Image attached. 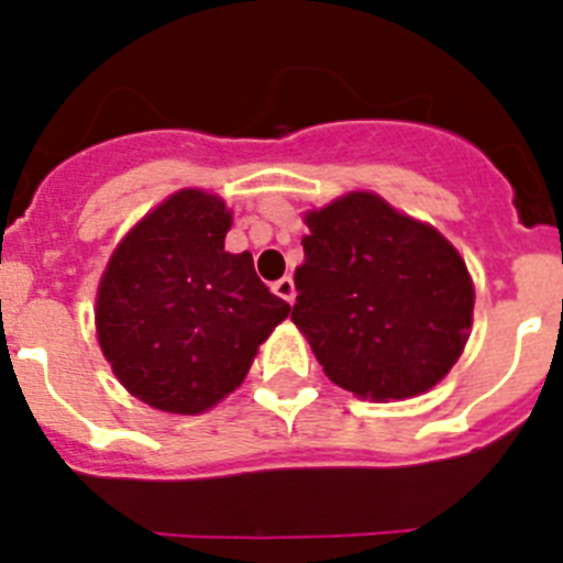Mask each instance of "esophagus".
<instances>
[{"label": "esophagus", "mask_w": 563, "mask_h": 563, "mask_svg": "<svg viewBox=\"0 0 563 563\" xmlns=\"http://www.w3.org/2000/svg\"><path fill=\"white\" fill-rule=\"evenodd\" d=\"M274 292L279 295L282 300H287V303H295V282L289 279V276H284V279L274 282Z\"/></svg>", "instance_id": "esophagus-1"}]
</instances>
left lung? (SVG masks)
<instances>
[{
  "mask_svg": "<svg viewBox=\"0 0 563 563\" xmlns=\"http://www.w3.org/2000/svg\"><path fill=\"white\" fill-rule=\"evenodd\" d=\"M292 322L328 380L369 402L435 388L468 344L476 289L463 254L375 191L303 213Z\"/></svg>",
  "mask_w": 563,
  "mask_h": 563,
  "instance_id": "left-lung-1",
  "label": "left lung"
}]
</instances>
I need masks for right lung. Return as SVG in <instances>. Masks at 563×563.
I'll use <instances>...</instances> for the list:
<instances>
[{
	"label": "right lung",
	"mask_w": 563,
	"mask_h": 563,
	"mask_svg": "<svg viewBox=\"0 0 563 563\" xmlns=\"http://www.w3.org/2000/svg\"><path fill=\"white\" fill-rule=\"evenodd\" d=\"M230 227L219 194L180 188L125 232L100 274V353L150 408L177 416L216 408L287 320L289 303L260 282L252 254L224 249Z\"/></svg>",
	"instance_id": "1"
}]
</instances>
